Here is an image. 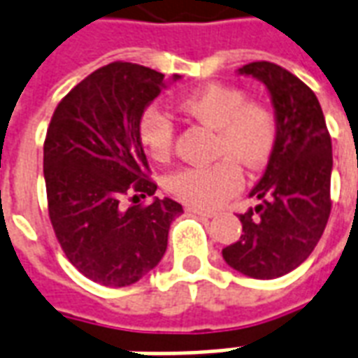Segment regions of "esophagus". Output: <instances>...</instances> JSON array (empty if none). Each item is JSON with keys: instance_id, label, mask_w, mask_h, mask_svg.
Masks as SVG:
<instances>
[{"instance_id": "1", "label": "esophagus", "mask_w": 358, "mask_h": 358, "mask_svg": "<svg viewBox=\"0 0 358 358\" xmlns=\"http://www.w3.org/2000/svg\"><path fill=\"white\" fill-rule=\"evenodd\" d=\"M186 210L187 213L199 214V216H203V218H213V216H216V213H213V210H203V208H197V206H187Z\"/></svg>"}]
</instances>
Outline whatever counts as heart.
<instances>
[{
    "mask_svg": "<svg viewBox=\"0 0 358 358\" xmlns=\"http://www.w3.org/2000/svg\"><path fill=\"white\" fill-rule=\"evenodd\" d=\"M180 110L214 129V157L222 159L174 172L169 192L189 206L214 208L239 189L237 163L248 171H260L269 163L279 140V119L266 102L246 98L243 89L224 83L201 87L180 102ZM138 138L159 163L172 157L174 125L166 113L145 110L138 121Z\"/></svg>",
    "mask_w": 358,
    "mask_h": 358,
    "instance_id": "b5f03b06",
    "label": "heart"
}]
</instances>
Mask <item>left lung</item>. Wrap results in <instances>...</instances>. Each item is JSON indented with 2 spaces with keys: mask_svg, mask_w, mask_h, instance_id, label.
Masks as SVG:
<instances>
[{
  "mask_svg": "<svg viewBox=\"0 0 358 358\" xmlns=\"http://www.w3.org/2000/svg\"><path fill=\"white\" fill-rule=\"evenodd\" d=\"M239 73L266 85L279 119V140L239 214L243 235L222 250L227 266L254 279L290 273L313 252L332 210V140L315 92L273 62H250Z\"/></svg>",
  "mask_w": 358,
  "mask_h": 358,
  "instance_id": "obj_1",
  "label": "left lung"
}]
</instances>
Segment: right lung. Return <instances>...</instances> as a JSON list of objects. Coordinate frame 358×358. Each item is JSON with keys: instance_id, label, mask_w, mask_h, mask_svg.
Wrapping results in <instances>:
<instances>
[{"instance_id": "add662e5", "label": "right lung", "mask_w": 358, "mask_h": 358, "mask_svg": "<svg viewBox=\"0 0 358 358\" xmlns=\"http://www.w3.org/2000/svg\"><path fill=\"white\" fill-rule=\"evenodd\" d=\"M163 73L132 62L102 66L58 102L43 144V176L52 229L71 266L104 287H129L166 250L182 205L153 199L150 165L138 138L145 106ZM178 79V76H174Z\"/></svg>"}]
</instances>
